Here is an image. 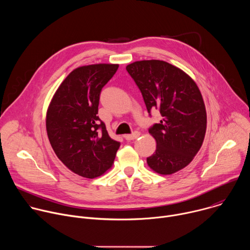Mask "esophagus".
Here are the masks:
<instances>
[{
  "mask_svg": "<svg viewBox=\"0 0 250 250\" xmlns=\"http://www.w3.org/2000/svg\"><path fill=\"white\" fill-rule=\"evenodd\" d=\"M139 135H140V132H139V131H133L131 134H125L124 137H125L126 140H133V139L137 138Z\"/></svg>",
  "mask_w": 250,
  "mask_h": 250,
  "instance_id": "obj_1",
  "label": "esophagus"
}]
</instances>
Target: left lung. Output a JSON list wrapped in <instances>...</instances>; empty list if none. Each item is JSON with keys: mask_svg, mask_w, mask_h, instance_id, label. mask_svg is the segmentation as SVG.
<instances>
[{"mask_svg": "<svg viewBox=\"0 0 250 250\" xmlns=\"http://www.w3.org/2000/svg\"><path fill=\"white\" fill-rule=\"evenodd\" d=\"M144 97L147 112L162 116L149 133L155 152L147 157L156 173L170 175L186 167L200 150L206 134L207 113L195 81L183 70L162 60H141L126 66Z\"/></svg>", "mask_w": 250, "mask_h": 250, "instance_id": "obj_1", "label": "left lung"}]
</instances>
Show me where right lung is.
Here are the masks:
<instances>
[{
	"label": "right lung",
	"mask_w": 250,
	"mask_h": 250,
	"mask_svg": "<svg viewBox=\"0 0 250 250\" xmlns=\"http://www.w3.org/2000/svg\"><path fill=\"white\" fill-rule=\"evenodd\" d=\"M118 68L100 63L74 69L47 109L46 131L55 154L68 169L90 179L112 167L121 146L97 116L101 91Z\"/></svg>",
	"instance_id": "add662e5"
}]
</instances>
